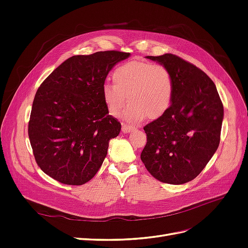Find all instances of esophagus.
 Masks as SVG:
<instances>
[{
  "label": "esophagus",
  "mask_w": 248,
  "mask_h": 248,
  "mask_svg": "<svg viewBox=\"0 0 248 248\" xmlns=\"http://www.w3.org/2000/svg\"><path fill=\"white\" fill-rule=\"evenodd\" d=\"M134 129H136V127H133V126L128 125V124H125V123L122 124V131L125 132V133L130 132V131H132V130H134Z\"/></svg>",
  "instance_id": "1"
}]
</instances>
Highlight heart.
<instances>
[{
	"instance_id": "heart-1",
	"label": "heart",
	"mask_w": 248,
	"mask_h": 248,
	"mask_svg": "<svg viewBox=\"0 0 248 248\" xmlns=\"http://www.w3.org/2000/svg\"><path fill=\"white\" fill-rule=\"evenodd\" d=\"M112 84L102 88L108 111L118 116L127 101L123 118L139 123L146 117L157 119L170 107L175 93V80L168 67L146 61H130L112 72Z\"/></svg>"
}]
</instances>
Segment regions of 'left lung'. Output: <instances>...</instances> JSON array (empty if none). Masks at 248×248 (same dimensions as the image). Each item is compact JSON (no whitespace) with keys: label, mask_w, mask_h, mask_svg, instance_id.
Returning <instances> with one entry per match:
<instances>
[{"label":"left lung","mask_w":248,"mask_h":248,"mask_svg":"<svg viewBox=\"0 0 248 248\" xmlns=\"http://www.w3.org/2000/svg\"><path fill=\"white\" fill-rule=\"evenodd\" d=\"M168 67L175 80L169 109L144 127L140 159L155 179L184 184L205 169L220 141L223 106L215 84L197 66L172 54L147 57Z\"/></svg>","instance_id":"1"}]
</instances>
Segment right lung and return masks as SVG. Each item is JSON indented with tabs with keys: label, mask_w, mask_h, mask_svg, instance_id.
Listing matches in <instances>:
<instances>
[{
	"label": "right lung",
	"mask_w": 248,
	"mask_h": 248,
	"mask_svg": "<svg viewBox=\"0 0 248 248\" xmlns=\"http://www.w3.org/2000/svg\"><path fill=\"white\" fill-rule=\"evenodd\" d=\"M130 56L118 50L67 59L37 90L29 139L38 167L67 185H82L98 171L121 123L108 115L102 88L108 72Z\"/></svg>",
	"instance_id": "1"
}]
</instances>
